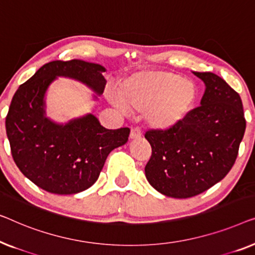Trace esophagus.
I'll use <instances>...</instances> for the list:
<instances>
[{"mask_svg":"<svg viewBox=\"0 0 255 255\" xmlns=\"http://www.w3.org/2000/svg\"><path fill=\"white\" fill-rule=\"evenodd\" d=\"M142 136V130L139 127H134L130 130V138H139Z\"/></svg>","mask_w":255,"mask_h":255,"instance_id":"obj_1","label":"esophagus"}]
</instances>
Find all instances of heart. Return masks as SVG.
Wrapping results in <instances>:
<instances>
[{
  "instance_id": "heart-1",
  "label": "heart",
  "mask_w": 255,
  "mask_h": 255,
  "mask_svg": "<svg viewBox=\"0 0 255 255\" xmlns=\"http://www.w3.org/2000/svg\"><path fill=\"white\" fill-rule=\"evenodd\" d=\"M120 100L129 110L145 112L150 126L167 130L187 117L194 106L196 88L192 82L170 71H143L125 81ZM120 109L125 107L114 102Z\"/></svg>"
}]
</instances>
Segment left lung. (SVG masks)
Listing matches in <instances>:
<instances>
[{"label":"left lung","mask_w":255,"mask_h":255,"mask_svg":"<svg viewBox=\"0 0 255 255\" xmlns=\"http://www.w3.org/2000/svg\"><path fill=\"white\" fill-rule=\"evenodd\" d=\"M194 75L206 84L201 106L175 127L144 135L152 149L146 180L175 199L192 198L221 181L234 166L246 128L238 93L216 74Z\"/></svg>","instance_id":"1"}]
</instances>
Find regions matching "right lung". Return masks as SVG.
Returning <instances> with one entry per match:
<instances>
[{"instance_id":"add662e5","label":"right lung","mask_w":255,"mask_h":255,"mask_svg":"<svg viewBox=\"0 0 255 255\" xmlns=\"http://www.w3.org/2000/svg\"><path fill=\"white\" fill-rule=\"evenodd\" d=\"M97 63L52 61L12 97L5 129L12 158L25 177L53 194H76L95 184L109 153L128 141L130 129H106L92 114L53 123L45 116V93L57 76L80 81L102 95L106 85Z\"/></svg>"}]
</instances>
